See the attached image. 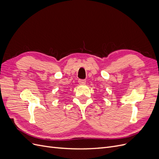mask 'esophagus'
Instances as JSON below:
<instances>
[{
  "label": "esophagus",
  "instance_id": "obj_1",
  "mask_svg": "<svg viewBox=\"0 0 159 159\" xmlns=\"http://www.w3.org/2000/svg\"><path fill=\"white\" fill-rule=\"evenodd\" d=\"M78 82H79V84L81 85V84H85L86 81H85V80H78Z\"/></svg>",
  "mask_w": 159,
  "mask_h": 159
}]
</instances>
